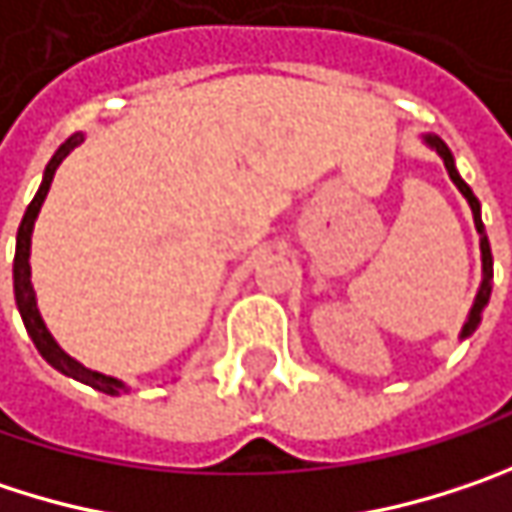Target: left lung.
<instances>
[{"instance_id": "obj_1", "label": "left lung", "mask_w": 512, "mask_h": 512, "mask_svg": "<svg viewBox=\"0 0 512 512\" xmlns=\"http://www.w3.org/2000/svg\"><path fill=\"white\" fill-rule=\"evenodd\" d=\"M422 139H425V145H428V148H434V151L440 154V160H443V165H446V171H449L452 183H455L457 189H460V195L469 201L472 218H475V230H478V236H481V265H484V279H481V288H478V294H475V303H472V309H469V317H466V323H463V329H460V338H469V335L478 329V323H481V314H484V306L490 303V294H493V285H490V282H493V253H490V241H487V233H484V221H481V203H478V198L472 195V189L463 183V177L457 174L455 157H452L449 145H446L440 136H431V133H425Z\"/></svg>"}]
</instances>
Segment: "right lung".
I'll return each instance as SVG.
<instances>
[{
  "label": "right lung",
  "instance_id": "1",
  "mask_svg": "<svg viewBox=\"0 0 512 512\" xmlns=\"http://www.w3.org/2000/svg\"><path fill=\"white\" fill-rule=\"evenodd\" d=\"M81 142H84V133H75V136H69V139L57 148L55 157L49 160L46 171H43V183H40V189H37L34 201L28 203V209H25V215H22V224H19V230H17V253H14V297H17V309L19 314H22V323H25V329H28V335H31L34 347H37V352H40V355H43L55 370H60L63 376L78 379V382L90 384V387L101 390V393L119 396L122 390H128L125 382H119V379H113V376H104V373H95V370L84 367V364H78L72 355H66L63 349L57 347V341L52 338V332L46 329V323H43V317H40V309H37L34 285H31V265H28L34 221H37L40 206H43L46 195H49V186H52V180H55L57 165L63 163V160L69 157V151H72V148H78Z\"/></svg>",
  "mask_w": 512,
  "mask_h": 512
}]
</instances>
